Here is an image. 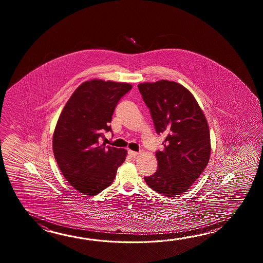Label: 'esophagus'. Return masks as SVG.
Returning <instances> with one entry per match:
<instances>
[{"mask_svg": "<svg viewBox=\"0 0 263 263\" xmlns=\"http://www.w3.org/2000/svg\"><path fill=\"white\" fill-rule=\"evenodd\" d=\"M128 154H129V156L133 157V158H135V157L138 155V153H137V152H135V151H128Z\"/></svg>", "mask_w": 263, "mask_h": 263, "instance_id": "34e87169", "label": "esophagus"}]
</instances>
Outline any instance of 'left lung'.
Here are the masks:
<instances>
[{"instance_id":"8db88e82","label":"left lung","mask_w":263,"mask_h":263,"mask_svg":"<svg viewBox=\"0 0 263 263\" xmlns=\"http://www.w3.org/2000/svg\"><path fill=\"white\" fill-rule=\"evenodd\" d=\"M157 134L165 135L156 152L158 169L145 177L152 190L166 197L182 195L207 166L211 139L207 119L183 85L162 80L138 84Z\"/></svg>"}]
</instances>
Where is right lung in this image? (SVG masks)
I'll return each instance as SVG.
<instances>
[{
    "mask_svg": "<svg viewBox=\"0 0 263 263\" xmlns=\"http://www.w3.org/2000/svg\"><path fill=\"white\" fill-rule=\"evenodd\" d=\"M132 84L91 80L74 91L64 107L52 137V149L63 176L74 189L96 196L112 184L127 151L101 142L118 101Z\"/></svg>",
    "mask_w": 263,
    "mask_h": 263,
    "instance_id": "right-lung-1",
    "label": "right lung"
}]
</instances>
